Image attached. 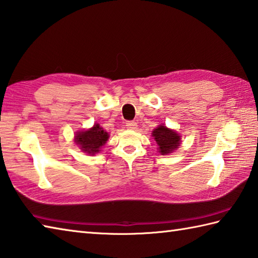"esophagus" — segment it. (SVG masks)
<instances>
[{"instance_id":"1","label":"esophagus","mask_w":258,"mask_h":258,"mask_svg":"<svg viewBox=\"0 0 258 258\" xmlns=\"http://www.w3.org/2000/svg\"><path fill=\"white\" fill-rule=\"evenodd\" d=\"M136 127H138V124H136L135 122H127V123H126V128L136 130Z\"/></svg>"}]
</instances>
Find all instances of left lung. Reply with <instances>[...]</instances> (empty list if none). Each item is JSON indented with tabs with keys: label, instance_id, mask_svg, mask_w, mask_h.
<instances>
[{
	"label": "left lung",
	"instance_id": "left-lung-1",
	"mask_svg": "<svg viewBox=\"0 0 258 258\" xmlns=\"http://www.w3.org/2000/svg\"><path fill=\"white\" fill-rule=\"evenodd\" d=\"M152 136L158 144L159 152L162 155L172 153L178 149L181 142V136L173 130H170L164 125H159L152 131Z\"/></svg>",
	"mask_w": 258,
	"mask_h": 258
}]
</instances>
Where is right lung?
I'll return each mask as SVG.
<instances>
[{"label": "right lung", "instance_id": "obj_1", "mask_svg": "<svg viewBox=\"0 0 258 258\" xmlns=\"http://www.w3.org/2000/svg\"><path fill=\"white\" fill-rule=\"evenodd\" d=\"M109 135L105 132L99 124H95L92 128L77 132L75 135V143L85 153L94 155L98 153L100 148L107 142Z\"/></svg>", "mask_w": 258, "mask_h": 258}]
</instances>
